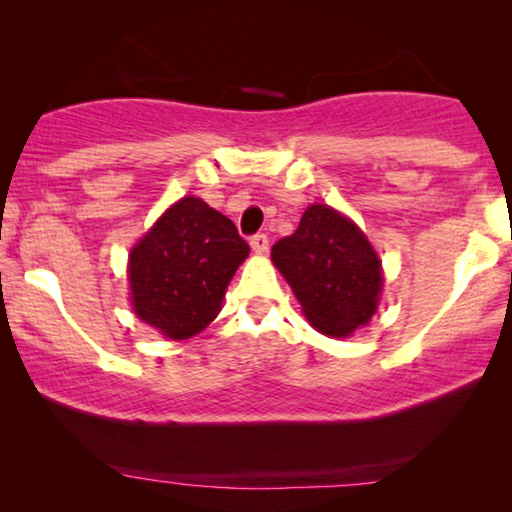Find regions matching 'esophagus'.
Here are the masks:
<instances>
[{"instance_id":"1","label":"esophagus","mask_w":512,"mask_h":512,"mask_svg":"<svg viewBox=\"0 0 512 512\" xmlns=\"http://www.w3.org/2000/svg\"><path fill=\"white\" fill-rule=\"evenodd\" d=\"M251 249H254L256 254H265V251H268V235L256 233L251 237Z\"/></svg>"}]
</instances>
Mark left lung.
Listing matches in <instances>:
<instances>
[{"label": "left lung", "mask_w": 512, "mask_h": 512, "mask_svg": "<svg viewBox=\"0 0 512 512\" xmlns=\"http://www.w3.org/2000/svg\"><path fill=\"white\" fill-rule=\"evenodd\" d=\"M272 263L321 333L349 335L375 314L380 261L366 235L331 207H307L296 233L272 247Z\"/></svg>", "instance_id": "obj_1"}]
</instances>
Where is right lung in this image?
<instances>
[{"instance_id":"1","label":"right lung","mask_w":512,"mask_h":512,"mask_svg":"<svg viewBox=\"0 0 512 512\" xmlns=\"http://www.w3.org/2000/svg\"><path fill=\"white\" fill-rule=\"evenodd\" d=\"M247 256L249 244L228 216L200 198L179 200L132 249V307L167 338H191L219 314Z\"/></svg>"}]
</instances>
